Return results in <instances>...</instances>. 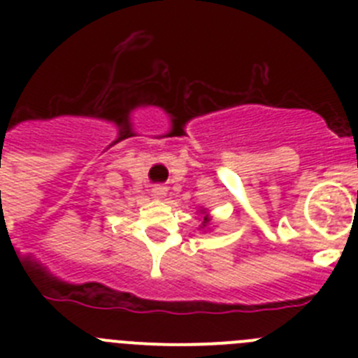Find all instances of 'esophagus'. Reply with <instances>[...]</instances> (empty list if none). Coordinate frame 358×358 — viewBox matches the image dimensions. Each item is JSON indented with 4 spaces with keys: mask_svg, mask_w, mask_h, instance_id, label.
Masks as SVG:
<instances>
[{
    "mask_svg": "<svg viewBox=\"0 0 358 358\" xmlns=\"http://www.w3.org/2000/svg\"><path fill=\"white\" fill-rule=\"evenodd\" d=\"M166 195V188L164 186H154L152 188V197L154 199H163Z\"/></svg>",
    "mask_w": 358,
    "mask_h": 358,
    "instance_id": "34e87169",
    "label": "esophagus"
}]
</instances>
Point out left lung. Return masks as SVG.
Segmentation results:
<instances>
[{
    "instance_id": "left-lung-1",
    "label": "left lung",
    "mask_w": 358,
    "mask_h": 358,
    "mask_svg": "<svg viewBox=\"0 0 358 358\" xmlns=\"http://www.w3.org/2000/svg\"><path fill=\"white\" fill-rule=\"evenodd\" d=\"M199 215H201V226H199V229L201 231H211V215L208 213L206 208H199Z\"/></svg>"
}]
</instances>
